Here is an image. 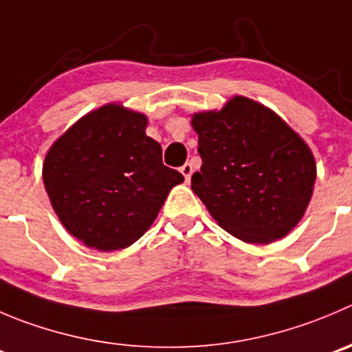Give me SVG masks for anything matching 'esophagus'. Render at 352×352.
Returning <instances> with one entry per match:
<instances>
[{"mask_svg": "<svg viewBox=\"0 0 352 352\" xmlns=\"http://www.w3.org/2000/svg\"><path fill=\"white\" fill-rule=\"evenodd\" d=\"M182 174L183 176H185V179H186V183L190 182V178H192V174H193V166L190 162H186L185 166H182Z\"/></svg>", "mask_w": 352, "mask_h": 352, "instance_id": "1", "label": "esophagus"}]
</instances>
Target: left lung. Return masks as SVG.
Listing matches in <instances>:
<instances>
[{
    "label": "left lung",
    "mask_w": 352,
    "mask_h": 352,
    "mask_svg": "<svg viewBox=\"0 0 352 352\" xmlns=\"http://www.w3.org/2000/svg\"><path fill=\"white\" fill-rule=\"evenodd\" d=\"M200 173L192 190L230 235L276 242L302 219L316 182L307 143L276 112L235 95L219 110L195 112Z\"/></svg>",
    "instance_id": "obj_1"
}]
</instances>
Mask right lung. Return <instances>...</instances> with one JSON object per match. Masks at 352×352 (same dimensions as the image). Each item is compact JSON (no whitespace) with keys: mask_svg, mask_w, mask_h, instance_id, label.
Here are the masks:
<instances>
[{"mask_svg":"<svg viewBox=\"0 0 352 352\" xmlns=\"http://www.w3.org/2000/svg\"><path fill=\"white\" fill-rule=\"evenodd\" d=\"M145 113L107 103L74 122L43 162V182L63 228L102 252L126 249L152 226L173 186Z\"/></svg>","mask_w":352,"mask_h":352,"instance_id":"add662e5","label":"right lung"}]
</instances>
